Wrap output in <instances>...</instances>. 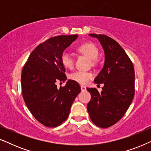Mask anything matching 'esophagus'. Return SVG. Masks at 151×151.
<instances>
[{
    "mask_svg": "<svg viewBox=\"0 0 151 151\" xmlns=\"http://www.w3.org/2000/svg\"><path fill=\"white\" fill-rule=\"evenodd\" d=\"M80 87H81V91H85L86 90V88L84 86H80Z\"/></svg>",
    "mask_w": 151,
    "mask_h": 151,
    "instance_id": "obj_1",
    "label": "esophagus"
}]
</instances>
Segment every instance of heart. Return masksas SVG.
Masks as SVG:
<instances>
[{
  "mask_svg": "<svg viewBox=\"0 0 151 151\" xmlns=\"http://www.w3.org/2000/svg\"><path fill=\"white\" fill-rule=\"evenodd\" d=\"M77 50L88 58L92 60V63H96V58L98 55V49L96 45L91 42H84L78 47ZM61 63L66 68H71L73 66V60L69 53L64 51L60 58ZM93 78V74L89 71H76L69 75V78L80 84H87Z\"/></svg>",
  "mask_w": 151,
  "mask_h": 151,
  "instance_id": "heart-1",
  "label": "heart"
}]
</instances>
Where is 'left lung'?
<instances>
[{"label":"left lung","instance_id":"left-lung-1","mask_svg":"<svg viewBox=\"0 0 151 151\" xmlns=\"http://www.w3.org/2000/svg\"><path fill=\"white\" fill-rule=\"evenodd\" d=\"M98 39L104 49V65L95 78L96 84H104L100 93L87 88L91 98L87 110L91 121L100 128L117 123L129 109L135 94L133 65L125 51L115 40L102 34H91Z\"/></svg>","mask_w":151,"mask_h":151}]
</instances>
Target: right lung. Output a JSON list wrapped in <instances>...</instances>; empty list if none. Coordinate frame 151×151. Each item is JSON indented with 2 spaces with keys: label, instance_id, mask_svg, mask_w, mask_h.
<instances>
[{
  "label": "right lung",
  "instance_id": "1",
  "mask_svg": "<svg viewBox=\"0 0 151 151\" xmlns=\"http://www.w3.org/2000/svg\"><path fill=\"white\" fill-rule=\"evenodd\" d=\"M78 36H55L41 43L31 53L22 69L24 102L35 118L45 127H56L65 122L81 91L79 84L71 80L60 88L55 84L58 80H67L61 55Z\"/></svg>",
  "mask_w": 151,
  "mask_h": 151
}]
</instances>
